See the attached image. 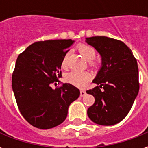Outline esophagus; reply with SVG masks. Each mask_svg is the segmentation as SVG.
<instances>
[{
  "instance_id": "1",
  "label": "esophagus",
  "mask_w": 148,
  "mask_h": 148,
  "mask_svg": "<svg viewBox=\"0 0 148 148\" xmlns=\"http://www.w3.org/2000/svg\"><path fill=\"white\" fill-rule=\"evenodd\" d=\"M86 91L85 90H81L80 91V96L82 97H83L86 96Z\"/></svg>"
}]
</instances>
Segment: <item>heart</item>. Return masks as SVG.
I'll list each match as a JSON object with an SVG mask.
<instances>
[{"label": "heart", "instance_id": "b5f03b06", "mask_svg": "<svg viewBox=\"0 0 148 148\" xmlns=\"http://www.w3.org/2000/svg\"><path fill=\"white\" fill-rule=\"evenodd\" d=\"M78 51L81 55L83 56L86 60H93L95 58V51L93 47L86 44H81L78 46ZM67 66V57L64 56L62 61V66L63 68L66 67ZM91 78V74L86 71H72L66 75V81L68 83L73 85L74 86L82 87L84 86L88 81Z\"/></svg>", "mask_w": 148, "mask_h": 148}]
</instances>
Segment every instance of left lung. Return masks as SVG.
<instances>
[{
	"mask_svg": "<svg viewBox=\"0 0 148 148\" xmlns=\"http://www.w3.org/2000/svg\"><path fill=\"white\" fill-rule=\"evenodd\" d=\"M86 42L101 58V66L93 80L97 86L86 91L95 98L87 114L96 124L114 125L125 118L139 93L136 59L131 49L117 39L93 36L86 38Z\"/></svg>",
	"mask_w": 148,
	"mask_h": 148,
	"instance_id": "1",
	"label": "left lung"
}]
</instances>
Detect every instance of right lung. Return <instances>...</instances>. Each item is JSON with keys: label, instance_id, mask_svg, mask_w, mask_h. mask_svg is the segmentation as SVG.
Returning <instances> with one entry per match:
<instances>
[{"label": "right lung", "instance_id": "right-lung-1", "mask_svg": "<svg viewBox=\"0 0 148 148\" xmlns=\"http://www.w3.org/2000/svg\"><path fill=\"white\" fill-rule=\"evenodd\" d=\"M72 39L34 42L19 55L12 86L20 112L32 126L49 129L66 120L68 108L78 98L79 90L70 83L52 89L51 84L62 77V61Z\"/></svg>", "mask_w": 148, "mask_h": 148}]
</instances>
